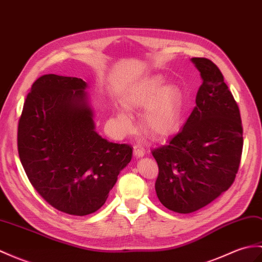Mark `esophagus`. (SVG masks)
<instances>
[{"instance_id":"obj_1","label":"esophagus","mask_w":262,"mask_h":262,"mask_svg":"<svg viewBox=\"0 0 262 262\" xmlns=\"http://www.w3.org/2000/svg\"><path fill=\"white\" fill-rule=\"evenodd\" d=\"M133 148H134V155H135L136 157H142L145 155V149L143 146H141L139 144L134 145Z\"/></svg>"}]
</instances>
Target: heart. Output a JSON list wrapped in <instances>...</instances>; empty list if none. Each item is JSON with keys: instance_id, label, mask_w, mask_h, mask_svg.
I'll use <instances>...</instances> for the list:
<instances>
[{"instance_id": "b5f03b06", "label": "heart", "mask_w": 262, "mask_h": 262, "mask_svg": "<svg viewBox=\"0 0 262 262\" xmlns=\"http://www.w3.org/2000/svg\"><path fill=\"white\" fill-rule=\"evenodd\" d=\"M164 84L161 75L148 76L128 89L124 96V105L130 109H145L143 127L149 136L164 139L181 128L184 118L183 94L175 84ZM117 119L124 129L132 126L130 115L119 109Z\"/></svg>"}]
</instances>
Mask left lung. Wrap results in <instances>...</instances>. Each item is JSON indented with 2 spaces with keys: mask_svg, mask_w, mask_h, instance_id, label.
Listing matches in <instances>:
<instances>
[{
  "mask_svg": "<svg viewBox=\"0 0 262 262\" xmlns=\"http://www.w3.org/2000/svg\"><path fill=\"white\" fill-rule=\"evenodd\" d=\"M202 78L185 125L166 145L153 149L159 165L155 190L161 203L192 213L228 191L241 162L243 128L238 103L220 69L192 58Z\"/></svg>",
  "mask_w": 262,
  "mask_h": 262,
  "instance_id": "left-lung-1",
  "label": "left lung"
}]
</instances>
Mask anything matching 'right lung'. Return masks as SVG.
Returning a JSON list of instances; mask_svg holds the SVG:
<instances>
[{
    "mask_svg": "<svg viewBox=\"0 0 262 262\" xmlns=\"http://www.w3.org/2000/svg\"><path fill=\"white\" fill-rule=\"evenodd\" d=\"M86 87L80 78L41 76L17 125V151L30 183L54 209L77 216L101 208L133 151L96 133Z\"/></svg>",
    "mask_w": 262,
    "mask_h": 262,
    "instance_id": "add662e5",
    "label": "right lung"
}]
</instances>
